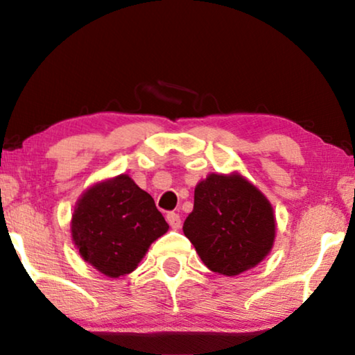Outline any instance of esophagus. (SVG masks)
<instances>
[{"instance_id": "esophagus-1", "label": "esophagus", "mask_w": 355, "mask_h": 355, "mask_svg": "<svg viewBox=\"0 0 355 355\" xmlns=\"http://www.w3.org/2000/svg\"><path fill=\"white\" fill-rule=\"evenodd\" d=\"M167 223L171 225L172 230H178L180 226H182V218H180V215L175 214V211H168V214H167Z\"/></svg>"}]
</instances>
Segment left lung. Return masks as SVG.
I'll list each match as a JSON object with an SVG mask.
<instances>
[{"instance_id": "1", "label": "left lung", "mask_w": 355, "mask_h": 355, "mask_svg": "<svg viewBox=\"0 0 355 355\" xmlns=\"http://www.w3.org/2000/svg\"><path fill=\"white\" fill-rule=\"evenodd\" d=\"M183 232L205 266L237 276L271 250L276 221L268 199L244 177L210 173L194 189Z\"/></svg>"}]
</instances>
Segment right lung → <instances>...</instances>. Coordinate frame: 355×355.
<instances>
[{
	"mask_svg": "<svg viewBox=\"0 0 355 355\" xmlns=\"http://www.w3.org/2000/svg\"><path fill=\"white\" fill-rule=\"evenodd\" d=\"M167 230L151 196L127 175L84 193L71 220V236L81 257L108 277L134 271L148 247Z\"/></svg>",
	"mask_w": 355,
	"mask_h": 355,
	"instance_id": "obj_1",
	"label": "right lung"
}]
</instances>
